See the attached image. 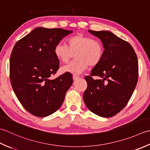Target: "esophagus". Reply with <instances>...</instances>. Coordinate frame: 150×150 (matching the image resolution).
Here are the masks:
<instances>
[{
    "instance_id": "obj_1",
    "label": "esophagus",
    "mask_w": 150,
    "mask_h": 150,
    "mask_svg": "<svg viewBox=\"0 0 150 150\" xmlns=\"http://www.w3.org/2000/svg\"><path fill=\"white\" fill-rule=\"evenodd\" d=\"M79 77L78 76H76V75H73V79H74V80H76V79H79Z\"/></svg>"
}]
</instances>
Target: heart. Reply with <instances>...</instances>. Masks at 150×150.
Masks as SVG:
<instances>
[{"label": "heart", "instance_id": "obj_1", "mask_svg": "<svg viewBox=\"0 0 150 150\" xmlns=\"http://www.w3.org/2000/svg\"><path fill=\"white\" fill-rule=\"evenodd\" d=\"M103 52L100 41L83 34L69 38L67 45L58 42L54 49L55 56L62 63H67L74 54L76 59L62 68L63 72L73 74H81L87 69L88 65L91 67L97 65L102 59Z\"/></svg>", "mask_w": 150, "mask_h": 150}]
</instances>
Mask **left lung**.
Listing matches in <instances>:
<instances>
[{
    "label": "left lung",
    "mask_w": 150,
    "mask_h": 150,
    "mask_svg": "<svg viewBox=\"0 0 150 150\" xmlns=\"http://www.w3.org/2000/svg\"><path fill=\"white\" fill-rule=\"evenodd\" d=\"M88 31L100 39L104 52L91 76L85 77L87 88L83 100L93 113L111 117L124 109L135 90L139 76L137 56L129 42L112 32ZM94 75L100 79L94 80Z\"/></svg>",
    "instance_id": "1"
}]
</instances>
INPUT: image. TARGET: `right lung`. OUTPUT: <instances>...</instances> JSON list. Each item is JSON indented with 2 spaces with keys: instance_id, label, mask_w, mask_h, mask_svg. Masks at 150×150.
I'll return each instance as SVG.
<instances>
[{
  "instance_id": "obj_1",
  "label": "right lung",
  "mask_w": 150,
  "mask_h": 150,
  "mask_svg": "<svg viewBox=\"0 0 150 150\" xmlns=\"http://www.w3.org/2000/svg\"><path fill=\"white\" fill-rule=\"evenodd\" d=\"M72 31L38 27L15 43L10 61V77L17 98L27 111L38 117L56 112L73 82L71 73L56 79L59 61L54 47Z\"/></svg>"
}]
</instances>
